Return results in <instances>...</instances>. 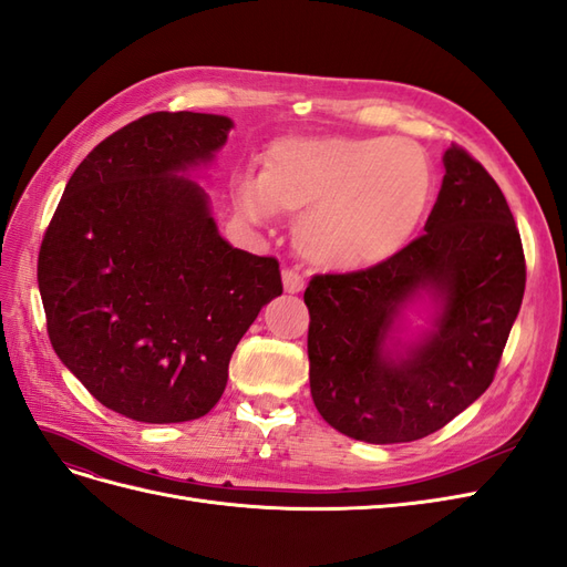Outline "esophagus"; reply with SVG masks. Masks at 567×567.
Masks as SVG:
<instances>
[{"instance_id":"34e87169","label":"esophagus","mask_w":567,"mask_h":567,"mask_svg":"<svg viewBox=\"0 0 567 567\" xmlns=\"http://www.w3.org/2000/svg\"><path fill=\"white\" fill-rule=\"evenodd\" d=\"M281 279H284V290H286V293H300V290L305 288V279H302V274L298 269L286 267L281 271Z\"/></svg>"}]
</instances>
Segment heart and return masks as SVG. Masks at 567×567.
Listing matches in <instances>:
<instances>
[{
	"instance_id": "1",
	"label": "heart",
	"mask_w": 567,
	"mask_h": 567,
	"mask_svg": "<svg viewBox=\"0 0 567 567\" xmlns=\"http://www.w3.org/2000/svg\"><path fill=\"white\" fill-rule=\"evenodd\" d=\"M435 173L404 136H288L265 153L262 177L238 182L250 219L302 215L305 260L333 271L381 265L409 246L427 213Z\"/></svg>"
}]
</instances>
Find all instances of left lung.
<instances>
[{
    "instance_id": "left-lung-1",
    "label": "left lung",
    "mask_w": 567,
    "mask_h": 567,
    "mask_svg": "<svg viewBox=\"0 0 567 567\" xmlns=\"http://www.w3.org/2000/svg\"><path fill=\"white\" fill-rule=\"evenodd\" d=\"M419 289L441 302L436 331L392 363L386 331ZM523 293L525 252L502 188L452 144L425 234L381 265L307 284L315 406L342 435L373 444L440 431L494 381Z\"/></svg>"
}]
</instances>
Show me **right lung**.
I'll use <instances>...</instances> for the list:
<instances>
[{"label":"right lung","mask_w":567,"mask_h":567,"mask_svg":"<svg viewBox=\"0 0 567 567\" xmlns=\"http://www.w3.org/2000/svg\"><path fill=\"white\" fill-rule=\"evenodd\" d=\"M231 120L148 113L92 148L44 231L38 284L51 348L134 421L208 414L231 354L284 293L279 260L231 248L208 194L179 177L225 146Z\"/></svg>","instance_id":"1"}]
</instances>
